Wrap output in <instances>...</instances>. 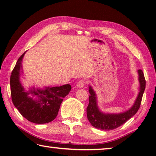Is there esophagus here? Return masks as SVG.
Listing matches in <instances>:
<instances>
[{"label": "esophagus", "instance_id": "34e87169", "mask_svg": "<svg viewBox=\"0 0 156 156\" xmlns=\"http://www.w3.org/2000/svg\"><path fill=\"white\" fill-rule=\"evenodd\" d=\"M85 84H86V82L82 80L78 82V83L77 84V87L78 88H83L84 85H85Z\"/></svg>", "mask_w": 156, "mask_h": 156}]
</instances>
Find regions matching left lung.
<instances>
[{
    "label": "left lung",
    "mask_w": 156,
    "mask_h": 156,
    "mask_svg": "<svg viewBox=\"0 0 156 156\" xmlns=\"http://www.w3.org/2000/svg\"><path fill=\"white\" fill-rule=\"evenodd\" d=\"M138 73L140 83L138 94L133 105L123 112L107 113L100 110L98 105V97L96 91L91 85L89 86L90 96L89 103L87 108V115L92 126L101 130H113L122 125L136 114L140 106L142 98L146 86V81L142 71L141 69L138 70Z\"/></svg>",
    "instance_id": "8db88e82"
}]
</instances>
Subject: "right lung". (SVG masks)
<instances>
[{
    "label": "right lung",
    "mask_w": 156,
    "mask_h": 156,
    "mask_svg": "<svg viewBox=\"0 0 156 156\" xmlns=\"http://www.w3.org/2000/svg\"><path fill=\"white\" fill-rule=\"evenodd\" d=\"M25 53L18 58L10 78L12 102L20 114L30 122H50L56 118L63 98L69 93L72 86L69 84L44 88L32 86L26 90L20 80V69Z\"/></svg>",
    "instance_id": "right-lung-1"
}]
</instances>
